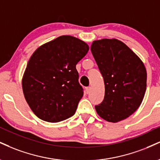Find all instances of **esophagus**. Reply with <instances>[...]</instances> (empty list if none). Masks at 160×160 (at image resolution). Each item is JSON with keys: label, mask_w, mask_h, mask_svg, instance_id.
<instances>
[{"label": "esophagus", "mask_w": 160, "mask_h": 160, "mask_svg": "<svg viewBox=\"0 0 160 160\" xmlns=\"http://www.w3.org/2000/svg\"><path fill=\"white\" fill-rule=\"evenodd\" d=\"M90 91H91V87H86V94H89Z\"/></svg>", "instance_id": "1"}]
</instances>
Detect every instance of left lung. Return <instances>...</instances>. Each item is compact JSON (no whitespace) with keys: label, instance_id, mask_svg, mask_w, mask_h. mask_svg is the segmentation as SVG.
<instances>
[{"label":"left lung","instance_id":"obj_1","mask_svg":"<svg viewBox=\"0 0 160 160\" xmlns=\"http://www.w3.org/2000/svg\"><path fill=\"white\" fill-rule=\"evenodd\" d=\"M91 51L105 85L104 98L95 106L96 112L109 122L128 118L139 107L145 96V65L130 48L116 38L94 41Z\"/></svg>","mask_w":160,"mask_h":160}]
</instances>
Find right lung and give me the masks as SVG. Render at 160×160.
I'll return each instance as SVG.
<instances>
[{"mask_svg":"<svg viewBox=\"0 0 160 160\" xmlns=\"http://www.w3.org/2000/svg\"><path fill=\"white\" fill-rule=\"evenodd\" d=\"M88 49L78 38L61 36L32 53L23 75L22 89L38 118L55 123L74 115L83 95L76 65Z\"/></svg>","mask_w":160,"mask_h":160,"instance_id":"obj_1","label":"right lung"}]
</instances>
